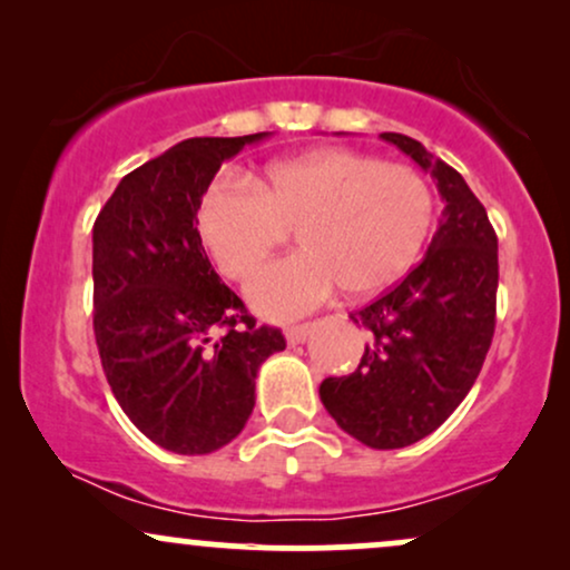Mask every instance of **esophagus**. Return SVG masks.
Segmentation results:
<instances>
[{"instance_id": "esophagus-1", "label": "esophagus", "mask_w": 570, "mask_h": 570, "mask_svg": "<svg viewBox=\"0 0 570 570\" xmlns=\"http://www.w3.org/2000/svg\"><path fill=\"white\" fill-rule=\"evenodd\" d=\"M311 330H313L311 324L289 326V330H286V340H289V345H299V343H305L307 335H311Z\"/></svg>"}]
</instances>
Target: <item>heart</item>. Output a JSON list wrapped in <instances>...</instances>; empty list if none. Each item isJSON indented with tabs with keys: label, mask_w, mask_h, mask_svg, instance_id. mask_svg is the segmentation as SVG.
<instances>
[{
	"label": "heart",
	"mask_w": 570,
	"mask_h": 570,
	"mask_svg": "<svg viewBox=\"0 0 570 570\" xmlns=\"http://www.w3.org/2000/svg\"><path fill=\"white\" fill-rule=\"evenodd\" d=\"M434 198L421 174L353 149H318L271 166L248 185L219 176L203 193L198 233L217 267L248 281L297 230L303 252L267 265L248 299L267 318L311 313L343 286L372 297L421 257Z\"/></svg>",
	"instance_id": "1"
}]
</instances>
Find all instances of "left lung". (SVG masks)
<instances>
[{
  "label": "left lung",
  "mask_w": 570,
  "mask_h": 570,
  "mask_svg": "<svg viewBox=\"0 0 570 570\" xmlns=\"http://www.w3.org/2000/svg\"><path fill=\"white\" fill-rule=\"evenodd\" d=\"M381 136L431 171L444 212L426 257L351 313L370 343L358 367L326 377L318 396L353 440L396 450L440 429L480 375L495 330L499 238L455 168L410 136Z\"/></svg>",
  "instance_id": "obj_1"
}]
</instances>
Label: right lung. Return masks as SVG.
<instances>
[{
  "label": "right lung",
  "mask_w": 570,
  "mask_h": 570,
  "mask_svg": "<svg viewBox=\"0 0 570 570\" xmlns=\"http://www.w3.org/2000/svg\"><path fill=\"white\" fill-rule=\"evenodd\" d=\"M267 134L200 136L122 176L94 225V332L109 389L144 436L179 455L233 442L254 377L284 351L222 284L198 233L214 174Z\"/></svg>",
  "instance_id": "right-lung-1"
}]
</instances>
